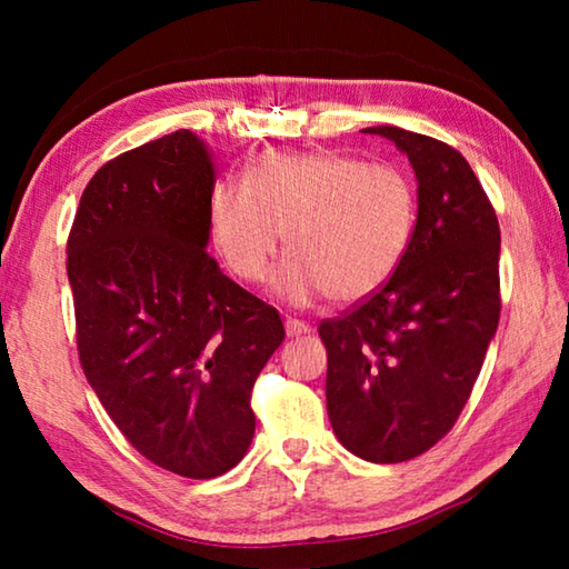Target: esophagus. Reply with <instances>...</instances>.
Segmentation results:
<instances>
[{
  "instance_id": "esophagus-1",
  "label": "esophagus",
  "mask_w": 569,
  "mask_h": 569,
  "mask_svg": "<svg viewBox=\"0 0 569 569\" xmlns=\"http://www.w3.org/2000/svg\"><path fill=\"white\" fill-rule=\"evenodd\" d=\"M311 331V326H308L306 321H301V319H288L286 321V333L291 336V339H298V336H303V333H308Z\"/></svg>"
}]
</instances>
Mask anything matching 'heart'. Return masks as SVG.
Masks as SVG:
<instances>
[{"mask_svg":"<svg viewBox=\"0 0 569 569\" xmlns=\"http://www.w3.org/2000/svg\"><path fill=\"white\" fill-rule=\"evenodd\" d=\"M208 226L226 266L263 283L286 233L288 256L276 278L286 301L331 296L351 303L389 281L417 226V192L401 168L343 152H263L243 186L218 182Z\"/></svg>","mask_w":569,"mask_h":569,"instance_id":"heart-1","label":"heart"}]
</instances>
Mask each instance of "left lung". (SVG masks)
Returning a JSON list of instances; mask_svg holds the SVG:
<instances>
[{
  "instance_id": "left-lung-1",
  "label": "left lung",
  "mask_w": 569,
  "mask_h": 569,
  "mask_svg": "<svg viewBox=\"0 0 569 569\" xmlns=\"http://www.w3.org/2000/svg\"><path fill=\"white\" fill-rule=\"evenodd\" d=\"M363 132L407 152L419 213L389 281L319 326L326 409L356 457L399 465L447 437L475 389L502 311L499 223L459 150L391 124Z\"/></svg>"
}]
</instances>
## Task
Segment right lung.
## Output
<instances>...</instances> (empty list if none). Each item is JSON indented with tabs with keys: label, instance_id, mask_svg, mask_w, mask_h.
<instances>
[{
	"label": "right lung",
	"instance_id": "1",
	"mask_svg": "<svg viewBox=\"0 0 569 569\" xmlns=\"http://www.w3.org/2000/svg\"><path fill=\"white\" fill-rule=\"evenodd\" d=\"M213 186L203 142L162 134L94 172L67 238L84 377L142 457L188 479L243 459L250 391L286 336L206 250Z\"/></svg>",
	"mask_w": 569,
	"mask_h": 569
}]
</instances>
